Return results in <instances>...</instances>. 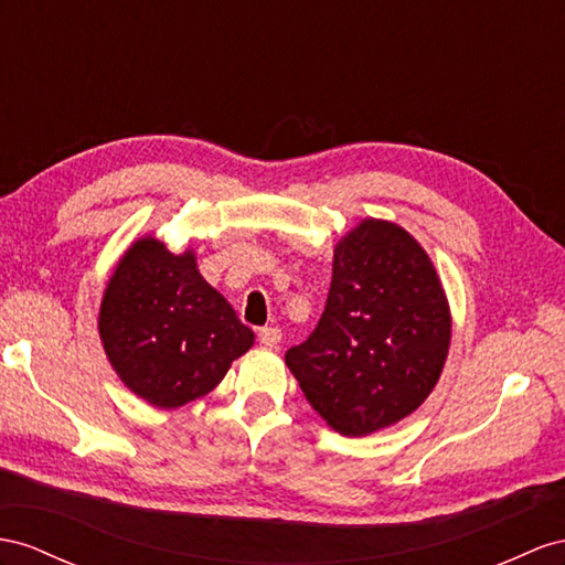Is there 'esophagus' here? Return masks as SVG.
Wrapping results in <instances>:
<instances>
[{"label": "esophagus", "mask_w": 565, "mask_h": 565, "mask_svg": "<svg viewBox=\"0 0 565 565\" xmlns=\"http://www.w3.org/2000/svg\"><path fill=\"white\" fill-rule=\"evenodd\" d=\"M257 339H259V343L265 345V349H277V345L281 343V331L274 329V327H265V329H259Z\"/></svg>", "instance_id": "34e87169"}]
</instances>
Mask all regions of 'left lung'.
I'll return each mask as SVG.
<instances>
[{
	"instance_id": "8db88e82",
	"label": "left lung",
	"mask_w": 565,
	"mask_h": 565,
	"mask_svg": "<svg viewBox=\"0 0 565 565\" xmlns=\"http://www.w3.org/2000/svg\"><path fill=\"white\" fill-rule=\"evenodd\" d=\"M331 269L320 324L286 351V365L331 429L367 437L434 392L451 308L427 250L394 222L367 216L345 231Z\"/></svg>"
}]
</instances>
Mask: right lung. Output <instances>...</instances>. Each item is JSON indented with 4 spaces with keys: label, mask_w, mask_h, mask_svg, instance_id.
Instances as JSON below:
<instances>
[{
    "label": "right lung",
    "mask_w": 565,
    "mask_h": 565,
    "mask_svg": "<svg viewBox=\"0 0 565 565\" xmlns=\"http://www.w3.org/2000/svg\"><path fill=\"white\" fill-rule=\"evenodd\" d=\"M97 329L128 392L164 411L207 396L255 343L253 329L202 279L195 250L171 253L154 236L136 238L119 257Z\"/></svg>",
    "instance_id": "right-lung-1"
}]
</instances>
